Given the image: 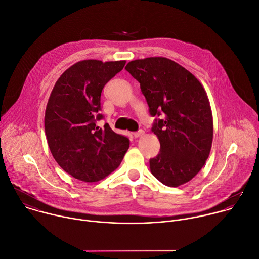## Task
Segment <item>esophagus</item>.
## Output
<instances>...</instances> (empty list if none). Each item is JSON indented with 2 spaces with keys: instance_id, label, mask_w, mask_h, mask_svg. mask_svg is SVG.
Returning a JSON list of instances; mask_svg holds the SVG:
<instances>
[{
  "instance_id": "esophagus-1",
  "label": "esophagus",
  "mask_w": 259,
  "mask_h": 259,
  "mask_svg": "<svg viewBox=\"0 0 259 259\" xmlns=\"http://www.w3.org/2000/svg\"><path fill=\"white\" fill-rule=\"evenodd\" d=\"M133 135H134V137H135V138L141 137L142 135H144V131H143V130H139V131H137V132H134V133H133Z\"/></svg>"
}]
</instances>
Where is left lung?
Returning a JSON list of instances; mask_svg holds the SVG:
<instances>
[{
  "label": "left lung",
  "instance_id": "1",
  "mask_svg": "<svg viewBox=\"0 0 259 259\" xmlns=\"http://www.w3.org/2000/svg\"><path fill=\"white\" fill-rule=\"evenodd\" d=\"M125 69L140 89L155 119L152 132L159 153L149 159L151 174L168 187L194 178L204 165L213 136L212 114L199 80L178 63L163 57L134 60Z\"/></svg>",
  "mask_w": 259,
  "mask_h": 259
}]
</instances>
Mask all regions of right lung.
Here are the masks:
<instances>
[{
    "label": "right lung",
    "instance_id": "right-lung-1",
    "mask_svg": "<svg viewBox=\"0 0 259 259\" xmlns=\"http://www.w3.org/2000/svg\"><path fill=\"white\" fill-rule=\"evenodd\" d=\"M126 61L83 60L68 68L57 80L45 115L50 150L58 164L75 179L98 182L121 163L129 139L104 128L97 121L104 86L125 66Z\"/></svg>",
    "mask_w": 259,
    "mask_h": 259
}]
</instances>
